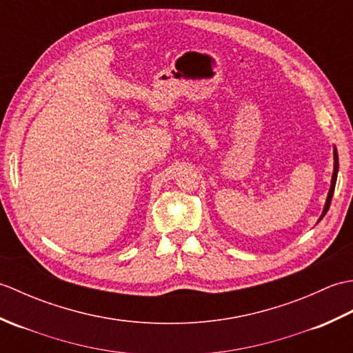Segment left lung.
<instances>
[{
    "mask_svg": "<svg viewBox=\"0 0 353 353\" xmlns=\"http://www.w3.org/2000/svg\"><path fill=\"white\" fill-rule=\"evenodd\" d=\"M336 176H339V153H336V147L334 145V172H332V179H331V188H329V192H327V197H326V203L323 206V212H321L320 219L317 223L321 221V219L326 215L329 206H331V200H332V196H334V190H335V183H336Z\"/></svg>",
    "mask_w": 353,
    "mask_h": 353,
    "instance_id": "1",
    "label": "left lung"
}]
</instances>
